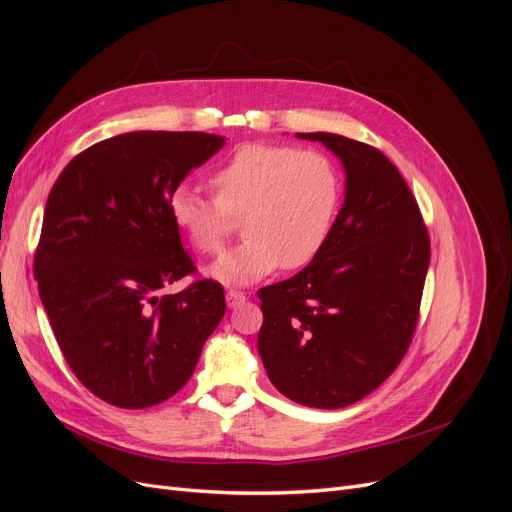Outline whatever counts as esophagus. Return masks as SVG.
<instances>
[{
	"instance_id": "obj_1",
	"label": "esophagus",
	"mask_w": 512,
	"mask_h": 512,
	"mask_svg": "<svg viewBox=\"0 0 512 512\" xmlns=\"http://www.w3.org/2000/svg\"><path fill=\"white\" fill-rule=\"evenodd\" d=\"M245 292H239V290H228L226 292V303H228V307H237V305H241V303H245Z\"/></svg>"
}]
</instances>
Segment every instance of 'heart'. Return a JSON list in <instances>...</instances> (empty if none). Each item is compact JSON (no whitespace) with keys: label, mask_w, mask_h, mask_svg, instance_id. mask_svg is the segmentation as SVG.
Instances as JSON below:
<instances>
[{"label":"heart","mask_w":512,"mask_h":512,"mask_svg":"<svg viewBox=\"0 0 512 512\" xmlns=\"http://www.w3.org/2000/svg\"><path fill=\"white\" fill-rule=\"evenodd\" d=\"M211 185L215 196L179 183L166 207L203 256L220 254L243 218L247 239L211 267L224 282L312 265L333 235L344 198L342 173L327 153L294 145H245L213 170Z\"/></svg>","instance_id":"b5f03b06"}]
</instances>
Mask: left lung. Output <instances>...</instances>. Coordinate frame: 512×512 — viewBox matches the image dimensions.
<instances>
[{"label":"left lung","mask_w":512,"mask_h":512,"mask_svg":"<svg viewBox=\"0 0 512 512\" xmlns=\"http://www.w3.org/2000/svg\"><path fill=\"white\" fill-rule=\"evenodd\" d=\"M299 136L344 162L346 200L312 265L258 290V352L282 395L335 410L378 389L406 356L431 245L412 190L380 149L329 132Z\"/></svg>","instance_id":"8db88e82"}]
</instances>
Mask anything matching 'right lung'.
<instances>
[{"instance_id":"right-lung-1","label":"right lung","mask_w":512,"mask_h":512,"mask_svg":"<svg viewBox=\"0 0 512 512\" xmlns=\"http://www.w3.org/2000/svg\"><path fill=\"white\" fill-rule=\"evenodd\" d=\"M224 145L205 132H128L61 170L46 198L34 275L72 374L117 408H151L190 380L226 314L224 288L198 269L168 194Z\"/></svg>"}]
</instances>
